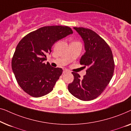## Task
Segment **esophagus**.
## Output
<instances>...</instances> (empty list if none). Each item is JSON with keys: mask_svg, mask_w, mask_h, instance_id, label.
I'll return each instance as SVG.
<instances>
[{"mask_svg": "<svg viewBox=\"0 0 131 131\" xmlns=\"http://www.w3.org/2000/svg\"><path fill=\"white\" fill-rule=\"evenodd\" d=\"M69 71L67 69H64L63 70V73L64 74H65V73H69Z\"/></svg>", "mask_w": 131, "mask_h": 131, "instance_id": "34e87169", "label": "esophagus"}]
</instances>
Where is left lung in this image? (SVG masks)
<instances>
[{
  "label": "left lung",
  "instance_id": "obj_1",
  "mask_svg": "<svg viewBox=\"0 0 131 131\" xmlns=\"http://www.w3.org/2000/svg\"><path fill=\"white\" fill-rule=\"evenodd\" d=\"M73 28L85 43L86 52L80 64L88 69L83 78L72 72L74 80L68 85V89L78 99L90 101L100 95L112 79L114 69L113 57L108 45L95 32L83 27Z\"/></svg>",
  "mask_w": 131,
  "mask_h": 131
}]
</instances>
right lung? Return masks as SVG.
<instances>
[{
    "label": "right lung",
    "mask_w": 131,
    "mask_h": 131,
    "mask_svg": "<svg viewBox=\"0 0 131 131\" xmlns=\"http://www.w3.org/2000/svg\"><path fill=\"white\" fill-rule=\"evenodd\" d=\"M72 33L67 26H45L28 33L19 41L12 59V69L24 92L37 98L53 90L62 69L43 61L55 42Z\"/></svg>",
    "instance_id": "right-lung-1"
}]
</instances>
